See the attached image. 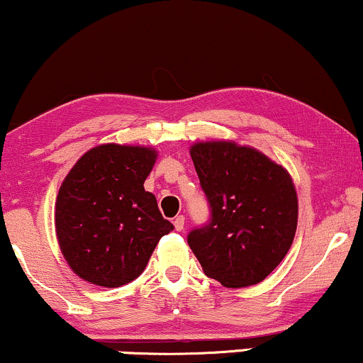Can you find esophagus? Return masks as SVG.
<instances>
[{"mask_svg": "<svg viewBox=\"0 0 363 363\" xmlns=\"http://www.w3.org/2000/svg\"><path fill=\"white\" fill-rule=\"evenodd\" d=\"M173 225H174V229H177L178 232H182L183 229H185V217H183V216H178V217H174V220H173Z\"/></svg>", "mask_w": 363, "mask_h": 363, "instance_id": "1", "label": "esophagus"}]
</instances>
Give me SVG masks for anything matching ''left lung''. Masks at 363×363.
Here are the masks:
<instances>
[{"label": "left lung", "mask_w": 363, "mask_h": 363, "mask_svg": "<svg viewBox=\"0 0 363 363\" xmlns=\"http://www.w3.org/2000/svg\"><path fill=\"white\" fill-rule=\"evenodd\" d=\"M212 220L189 235L205 274L225 288L266 279L293 244L298 195L288 169L252 146L199 141L190 146Z\"/></svg>", "instance_id": "1"}]
</instances>
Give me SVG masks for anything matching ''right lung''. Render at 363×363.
<instances>
[{
    "label": "right lung",
    "mask_w": 363,
    "mask_h": 363,
    "mask_svg": "<svg viewBox=\"0 0 363 363\" xmlns=\"http://www.w3.org/2000/svg\"><path fill=\"white\" fill-rule=\"evenodd\" d=\"M156 158L155 147L106 143L67 173L55 202V234L80 279L102 288L131 283L174 229L145 190Z\"/></svg>",
    "instance_id": "right-lung-1"
}]
</instances>
